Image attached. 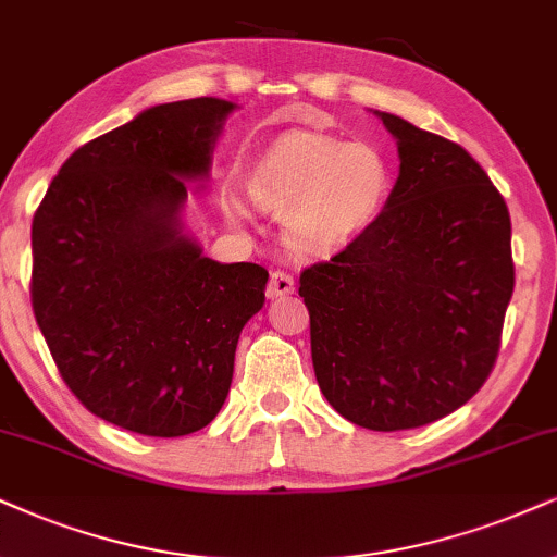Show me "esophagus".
<instances>
[{
    "label": "esophagus",
    "instance_id": "esophagus-1",
    "mask_svg": "<svg viewBox=\"0 0 557 557\" xmlns=\"http://www.w3.org/2000/svg\"><path fill=\"white\" fill-rule=\"evenodd\" d=\"M294 292V276L286 271H273L271 273V281H268V297L271 299H278V297H286V294Z\"/></svg>",
    "mask_w": 557,
    "mask_h": 557
}]
</instances>
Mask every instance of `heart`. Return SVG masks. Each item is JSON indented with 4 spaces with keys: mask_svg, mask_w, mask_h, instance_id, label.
<instances>
[{
    "mask_svg": "<svg viewBox=\"0 0 557 557\" xmlns=\"http://www.w3.org/2000/svg\"><path fill=\"white\" fill-rule=\"evenodd\" d=\"M389 162L369 141L297 132L252 162L247 196L284 216V239L301 256H327L361 237L387 201Z\"/></svg>",
    "mask_w": 557,
    "mask_h": 557,
    "instance_id": "obj_1",
    "label": "heart"
}]
</instances>
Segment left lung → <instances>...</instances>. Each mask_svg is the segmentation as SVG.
Wrapping results in <instances>:
<instances>
[{"mask_svg": "<svg viewBox=\"0 0 557 557\" xmlns=\"http://www.w3.org/2000/svg\"><path fill=\"white\" fill-rule=\"evenodd\" d=\"M400 175L376 222L299 276L314 376L372 431L455 413L498 359L513 294L511 216L472 157L393 113Z\"/></svg>", "mask_w": 557, "mask_h": 557, "instance_id": "obj_1", "label": "left lung"}]
</instances>
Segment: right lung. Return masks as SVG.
<instances>
[{"instance_id":"1","label":"right lung","mask_w":557,"mask_h":557,"mask_svg":"<svg viewBox=\"0 0 557 557\" xmlns=\"http://www.w3.org/2000/svg\"><path fill=\"white\" fill-rule=\"evenodd\" d=\"M232 108L164 102L82 144L33 216L30 301L61 380L134 434L214 421L239 333L265 301L263 265L203 258L177 216Z\"/></svg>"}]
</instances>
